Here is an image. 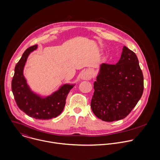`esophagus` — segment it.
<instances>
[{
	"instance_id": "esophagus-1",
	"label": "esophagus",
	"mask_w": 160,
	"mask_h": 160,
	"mask_svg": "<svg viewBox=\"0 0 160 160\" xmlns=\"http://www.w3.org/2000/svg\"><path fill=\"white\" fill-rule=\"evenodd\" d=\"M81 78L83 80H90L91 78H92V76H91V74L88 72H85L82 74Z\"/></svg>"
}]
</instances>
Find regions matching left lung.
Here are the masks:
<instances>
[{
    "label": "left lung",
    "instance_id": "obj_1",
    "mask_svg": "<svg viewBox=\"0 0 160 160\" xmlns=\"http://www.w3.org/2000/svg\"><path fill=\"white\" fill-rule=\"evenodd\" d=\"M96 78L90 106L103 121L125 118L142 97L144 77L139 60L125 46L116 64H101Z\"/></svg>",
    "mask_w": 160,
    "mask_h": 160
}]
</instances>
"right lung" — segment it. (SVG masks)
<instances>
[{
    "label": "right lung",
    "mask_w": 160,
    "mask_h": 160,
    "mask_svg": "<svg viewBox=\"0 0 160 160\" xmlns=\"http://www.w3.org/2000/svg\"><path fill=\"white\" fill-rule=\"evenodd\" d=\"M37 49V45L28 48L16 64L11 88L19 108L27 115L35 119L50 120L62 112L66 99L74 84H64L57 91L46 97L34 93L27 84L23 70L29 54Z\"/></svg>",
    "instance_id": "right-lung-1"
}]
</instances>
